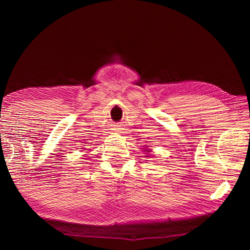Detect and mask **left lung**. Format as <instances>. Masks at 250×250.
<instances>
[{"mask_svg": "<svg viewBox=\"0 0 250 250\" xmlns=\"http://www.w3.org/2000/svg\"><path fill=\"white\" fill-rule=\"evenodd\" d=\"M143 150H145V151H146V154H147V153H149V152H151V151H150L149 149H143ZM146 158H147V156H149V155H146Z\"/></svg>", "mask_w": 250, "mask_h": 250, "instance_id": "1", "label": "left lung"}]
</instances>
